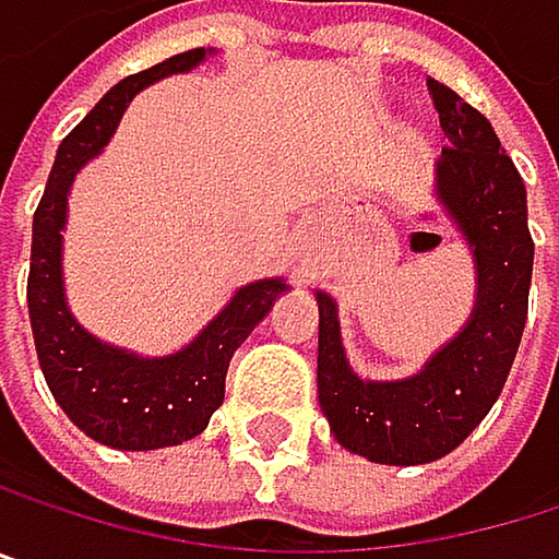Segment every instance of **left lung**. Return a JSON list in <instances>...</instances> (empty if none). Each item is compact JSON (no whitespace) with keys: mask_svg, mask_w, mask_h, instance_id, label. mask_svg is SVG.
Masks as SVG:
<instances>
[{"mask_svg":"<svg viewBox=\"0 0 559 559\" xmlns=\"http://www.w3.org/2000/svg\"><path fill=\"white\" fill-rule=\"evenodd\" d=\"M429 94L449 136L436 195L465 231L478 267L472 321L423 373L370 383L347 367L334 298L318 295L321 409L344 449L380 465H426L459 449L501 396L527 321L534 238L524 179L481 110L436 78Z\"/></svg>","mask_w":559,"mask_h":559,"instance_id":"1","label":"left lung"}]
</instances>
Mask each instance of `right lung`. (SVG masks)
Instances as JSON below:
<instances>
[{"instance_id": "1", "label": "right lung", "mask_w": 559, "mask_h": 559, "mask_svg": "<svg viewBox=\"0 0 559 559\" xmlns=\"http://www.w3.org/2000/svg\"><path fill=\"white\" fill-rule=\"evenodd\" d=\"M202 58L205 48H189L114 84L61 140L32 222L28 318L45 383L84 436L123 452H150L195 439L225 400V373L238 344L285 292V282L277 277L245 285L186 350L153 360L100 344L64 305L61 228L74 173L100 153L140 87L189 71Z\"/></svg>"}]
</instances>
